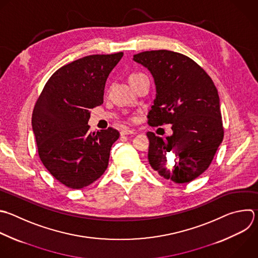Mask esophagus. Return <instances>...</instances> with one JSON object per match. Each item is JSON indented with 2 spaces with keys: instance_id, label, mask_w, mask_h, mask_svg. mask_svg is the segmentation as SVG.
<instances>
[{
  "instance_id": "1",
  "label": "esophagus",
  "mask_w": 258,
  "mask_h": 258,
  "mask_svg": "<svg viewBox=\"0 0 258 258\" xmlns=\"http://www.w3.org/2000/svg\"><path fill=\"white\" fill-rule=\"evenodd\" d=\"M137 134V132L135 130H132V128H128V127H125L123 128L121 132H120V135H135Z\"/></svg>"
}]
</instances>
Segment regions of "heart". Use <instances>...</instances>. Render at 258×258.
Wrapping results in <instances>:
<instances>
[{
  "label": "heart",
  "instance_id": "obj_1",
  "mask_svg": "<svg viewBox=\"0 0 258 258\" xmlns=\"http://www.w3.org/2000/svg\"><path fill=\"white\" fill-rule=\"evenodd\" d=\"M139 75H141V74H133L130 78H132V77H135V76H139Z\"/></svg>",
  "mask_w": 258,
  "mask_h": 258
}]
</instances>
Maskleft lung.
I'll return each instance as SVG.
<instances>
[{
    "instance_id": "8db88e82",
    "label": "left lung",
    "mask_w": 258,
    "mask_h": 258,
    "mask_svg": "<svg viewBox=\"0 0 258 258\" xmlns=\"http://www.w3.org/2000/svg\"><path fill=\"white\" fill-rule=\"evenodd\" d=\"M133 59L150 71L156 86L148 123L172 124L173 134L166 140L147 133L149 163L165 179L190 182L209 168L224 138L216 86L203 68L178 52L143 51ZM171 153L176 164L168 168L166 158Z\"/></svg>"
}]
</instances>
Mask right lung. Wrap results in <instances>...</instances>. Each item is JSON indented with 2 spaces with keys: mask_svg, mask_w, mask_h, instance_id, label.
Returning <instances> with one entry per match:
<instances>
[{
  "mask_svg": "<svg viewBox=\"0 0 258 258\" xmlns=\"http://www.w3.org/2000/svg\"><path fill=\"white\" fill-rule=\"evenodd\" d=\"M123 52L93 54L58 69L46 82L32 113L39 158L63 185L80 189L97 180L108 166L119 133L90 132V109L103 103L106 80Z\"/></svg>",
  "mask_w": 258,
  "mask_h": 258,
  "instance_id": "right-lung-1",
  "label": "right lung"
}]
</instances>
